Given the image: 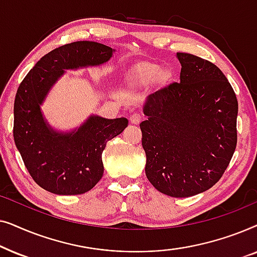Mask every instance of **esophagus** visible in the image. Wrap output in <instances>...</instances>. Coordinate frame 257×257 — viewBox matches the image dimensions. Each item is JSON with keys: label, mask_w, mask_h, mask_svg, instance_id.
<instances>
[{"label": "esophagus", "mask_w": 257, "mask_h": 257, "mask_svg": "<svg viewBox=\"0 0 257 257\" xmlns=\"http://www.w3.org/2000/svg\"><path fill=\"white\" fill-rule=\"evenodd\" d=\"M142 118H143V115H142V113H140V112H132L131 114H130V121L132 122V124H139L140 121H142Z\"/></svg>", "instance_id": "esophagus-1"}]
</instances>
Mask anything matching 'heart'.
Segmentation results:
<instances>
[{
    "label": "heart",
    "mask_w": 257,
    "mask_h": 257,
    "mask_svg": "<svg viewBox=\"0 0 257 257\" xmlns=\"http://www.w3.org/2000/svg\"><path fill=\"white\" fill-rule=\"evenodd\" d=\"M157 75H158L157 70H153V69L146 72V77H149V78H154V77H156Z\"/></svg>",
    "instance_id": "heart-1"
}]
</instances>
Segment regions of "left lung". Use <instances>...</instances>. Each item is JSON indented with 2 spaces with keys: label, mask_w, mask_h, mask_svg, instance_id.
Segmentation results:
<instances>
[{
  "label": "left lung",
  "mask_w": 257,
  "mask_h": 257,
  "mask_svg": "<svg viewBox=\"0 0 257 257\" xmlns=\"http://www.w3.org/2000/svg\"><path fill=\"white\" fill-rule=\"evenodd\" d=\"M180 83L147 98L140 124L146 177L158 191L187 198L213 187L229 165L237 143V99L212 62L178 52Z\"/></svg>",
  "instance_id": "left-lung-1"
}]
</instances>
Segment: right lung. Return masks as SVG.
Instances as JSON below:
<instances>
[{"label":"right lung","mask_w":257,"mask_h":257,"mask_svg":"<svg viewBox=\"0 0 257 257\" xmlns=\"http://www.w3.org/2000/svg\"><path fill=\"white\" fill-rule=\"evenodd\" d=\"M112 49L79 41L56 48L28 72L14 103V140L35 182L59 195L82 194L93 188L104 173L101 153L106 143L127 126L126 118L90 117L78 131L58 135L49 128L40 105L64 69L99 65Z\"/></svg>","instance_id":"right-lung-1"}]
</instances>
